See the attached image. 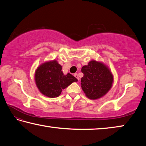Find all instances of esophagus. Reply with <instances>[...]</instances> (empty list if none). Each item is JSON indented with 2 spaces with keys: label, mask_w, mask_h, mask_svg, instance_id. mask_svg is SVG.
Here are the masks:
<instances>
[{
  "label": "esophagus",
  "mask_w": 146,
  "mask_h": 146,
  "mask_svg": "<svg viewBox=\"0 0 146 146\" xmlns=\"http://www.w3.org/2000/svg\"><path fill=\"white\" fill-rule=\"evenodd\" d=\"M74 76H75V78H77V80H79V77H78V74H77V73H75V74H74Z\"/></svg>",
  "instance_id": "34e87169"
}]
</instances>
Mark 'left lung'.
<instances>
[{
    "mask_svg": "<svg viewBox=\"0 0 146 146\" xmlns=\"http://www.w3.org/2000/svg\"><path fill=\"white\" fill-rule=\"evenodd\" d=\"M81 71L84 74L81 78V88L88 98L98 99L111 90L113 75L106 64L93 60L84 66Z\"/></svg>",
    "mask_w": 146,
    "mask_h": 146,
    "instance_id": "obj_1",
    "label": "left lung"
}]
</instances>
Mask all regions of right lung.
Instances as JSON below:
<instances>
[{"instance_id":"add662e5","label":"right lung","mask_w":146,"mask_h":146,"mask_svg":"<svg viewBox=\"0 0 146 146\" xmlns=\"http://www.w3.org/2000/svg\"><path fill=\"white\" fill-rule=\"evenodd\" d=\"M62 66L56 60L48 61L38 66L35 73V80L37 88L42 95L55 98L62 90L78 80L71 74L64 75Z\"/></svg>"}]
</instances>
